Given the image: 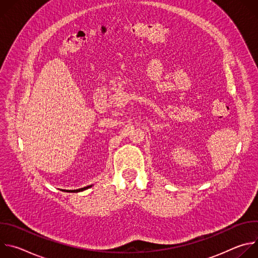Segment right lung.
<instances>
[{"instance_id": "obj_1", "label": "right lung", "mask_w": 258, "mask_h": 258, "mask_svg": "<svg viewBox=\"0 0 258 258\" xmlns=\"http://www.w3.org/2000/svg\"><path fill=\"white\" fill-rule=\"evenodd\" d=\"M92 186H93V185L88 186V187H85V188H81V189H78V190H64V192H75V193H77V192H82V191H85V190L91 188Z\"/></svg>"}]
</instances>
